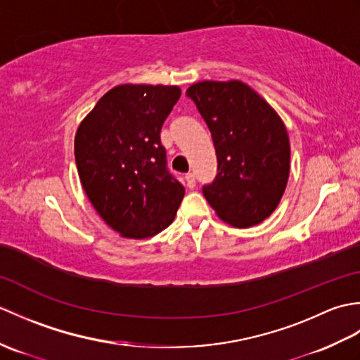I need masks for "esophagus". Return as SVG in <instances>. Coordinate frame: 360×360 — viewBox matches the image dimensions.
<instances>
[{
  "instance_id": "34e87169",
  "label": "esophagus",
  "mask_w": 360,
  "mask_h": 360,
  "mask_svg": "<svg viewBox=\"0 0 360 360\" xmlns=\"http://www.w3.org/2000/svg\"><path fill=\"white\" fill-rule=\"evenodd\" d=\"M186 181H187V186L188 187H195L196 186V178L193 173H187L186 174Z\"/></svg>"
}]
</instances>
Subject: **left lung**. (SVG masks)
Instances as JSON below:
<instances>
[{"label":"left lung","instance_id":"8db88e82","mask_svg":"<svg viewBox=\"0 0 360 360\" xmlns=\"http://www.w3.org/2000/svg\"><path fill=\"white\" fill-rule=\"evenodd\" d=\"M186 94L217 151L218 172L202 187L205 200L235 227L262 223L277 209L289 178V137L278 114L238 80L200 82Z\"/></svg>","mask_w":360,"mask_h":360}]
</instances>
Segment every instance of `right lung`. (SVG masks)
<instances>
[{"instance_id": "obj_1", "label": "right lung", "mask_w": 360, "mask_h": 360, "mask_svg": "<svg viewBox=\"0 0 360 360\" xmlns=\"http://www.w3.org/2000/svg\"><path fill=\"white\" fill-rule=\"evenodd\" d=\"M178 86L120 85L83 119L74 153L98 215L125 238H148L174 219L186 190L167 167L160 129Z\"/></svg>"}]
</instances>
